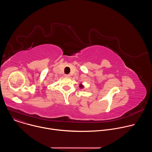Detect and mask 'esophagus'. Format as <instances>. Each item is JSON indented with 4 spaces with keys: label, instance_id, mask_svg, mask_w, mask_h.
<instances>
[{
    "label": "esophagus",
    "instance_id": "1",
    "mask_svg": "<svg viewBox=\"0 0 152 152\" xmlns=\"http://www.w3.org/2000/svg\"><path fill=\"white\" fill-rule=\"evenodd\" d=\"M64 76L65 77H70V75H68V74H66V75H64Z\"/></svg>",
    "mask_w": 152,
    "mask_h": 152
}]
</instances>
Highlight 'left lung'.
I'll return each mask as SVG.
<instances>
[{
  "label": "left lung",
  "mask_w": 152,
  "mask_h": 152,
  "mask_svg": "<svg viewBox=\"0 0 152 152\" xmlns=\"http://www.w3.org/2000/svg\"><path fill=\"white\" fill-rule=\"evenodd\" d=\"M80 87H83L82 85H80Z\"/></svg>",
  "instance_id": "left-lung-1"
}]
</instances>
